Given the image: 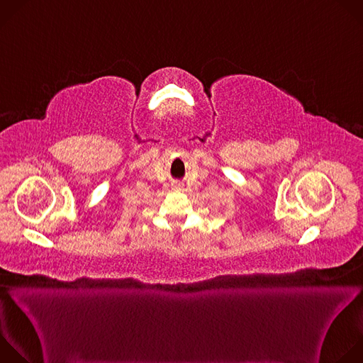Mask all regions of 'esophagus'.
Returning <instances> with one entry per match:
<instances>
[{"mask_svg": "<svg viewBox=\"0 0 363 363\" xmlns=\"http://www.w3.org/2000/svg\"><path fill=\"white\" fill-rule=\"evenodd\" d=\"M175 188H179V185H175Z\"/></svg>", "mask_w": 363, "mask_h": 363, "instance_id": "esophagus-1", "label": "esophagus"}]
</instances>
